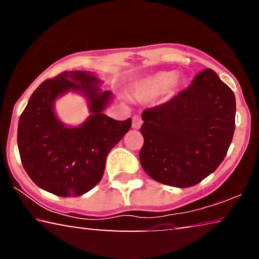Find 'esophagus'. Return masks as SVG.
I'll list each match as a JSON object with an SVG mask.
<instances>
[{"mask_svg": "<svg viewBox=\"0 0 259 259\" xmlns=\"http://www.w3.org/2000/svg\"><path fill=\"white\" fill-rule=\"evenodd\" d=\"M142 124H143L142 117H140L139 115H135V116L133 117V128L139 129L140 126H142Z\"/></svg>", "mask_w": 259, "mask_h": 259, "instance_id": "esophagus-1", "label": "esophagus"}]
</instances>
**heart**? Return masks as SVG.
Here are the masks:
<instances>
[{
	"label": "heart",
	"mask_w": 259,
	"mask_h": 259,
	"mask_svg": "<svg viewBox=\"0 0 259 259\" xmlns=\"http://www.w3.org/2000/svg\"><path fill=\"white\" fill-rule=\"evenodd\" d=\"M177 74L175 72H159L144 78L137 83L135 88V94L140 102H148L159 96L172 93L178 85L176 81Z\"/></svg>",
	"instance_id": "heart-1"
}]
</instances>
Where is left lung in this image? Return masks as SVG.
Returning <instances> with one entry per match:
<instances>
[{"mask_svg": "<svg viewBox=\"0 0 259 259\" xmlns=\"http://www.w3.org/2000/svg\"><path fill=\"white\" fill-rule=\"evenodd\" d=\"M235 96L212 69L169 102L143 112L139 160L154 181L191 187L218 168L235 129Z\"/></svg>", "mask_w": 259, "mask_h": 259, "instance_id": "1", "label": "left lung"}]
</instances>
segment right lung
Returning a JSON list of instances; mask_svg holds the SVG:
<instances>
[{
    "instance_id": "add662e5",
    "label": "right lung",
    "mask_w": 259,
    "mask_h": 259,
    "mask_svg": "<svg viewBox=\"0 0 259 259\" xmlns=\"http://www.w3.org/2000/svg\"><path fill=\"white\" fill-rule=\"evenodd\" d=\"M87 71L64 72L34 91L18 123L21 163L29 178L47 192L63 198L89 192L103 177L109 151L131 126L104 114L113 94ZM68 92L84 97L91 115L82 125L68 127L54 112L55 100Z\"/></svg>"
}]
</instances>
